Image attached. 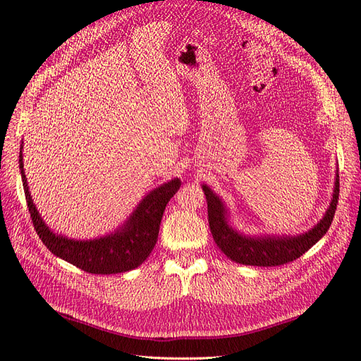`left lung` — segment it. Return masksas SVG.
I'll list each match as a JSON object with an SVG mask.
<instances>
[{
  "mask_svg": "<svg viewBox=\"0 0 361 361\" xmlns=\"http://www.w3.org/2000/svg\"><path fill=\"white\" fill-rule=\"evenodd\" d=\"M207 202V221L215 244L236 264L253 267H277L302 256L329 232L338 200V174H336L331 203L322 220L312 231L298 236H245L227 221V209L221 199L202 185Z\"/></svg>",
  "mask_w": 361,
  "mask_h": 361,
  "instance_id": "8db88e82",
  "label": "left lung"
}]
</instances>
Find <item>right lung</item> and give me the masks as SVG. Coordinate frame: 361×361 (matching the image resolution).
<instances>
[{
  "mask_svg": "<svg viewBox=\"0 0 361 361\" xmlns=\"http://www.w3.org/2000/svg\"><path fill=\"white\" fill-rule=\"evenodd\" d=\"M19 169L28 212L42 243L49 248L52 255L92 274H117V272L130 271L143 264L158 241L164 209L180 187V179L178 178L162 183L140 202L128 221L114 233L87 239V241H75V239L56 235L49 231V227L39 215L28 191L23 162V146L19 154Z\"/></svg>",
  "mask_w": 361,
  "mask_h": 361,
  "instance_id": "obj_1",
  "label": "right lung"
}]
</instances>
